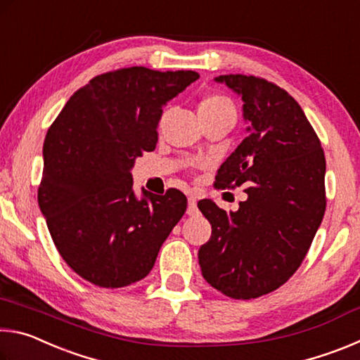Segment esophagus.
I'll return each instance as SVG.
<instances>
[{
	"label": "esophagus",
	"instance_id": "34e87169",
	"mask_svg": "<svg viewBox=\"0 0 360 360\" xmlns=\"http://www.w3.org/2000/svg\"><path fill=\"white\" fill-rule=\"evenodd\" d=\"M187 214H188V216H195V214H198V208H197V197H195V195H188Z\"/></svg>",
	"mask_w": 360,
	"mask_h": 360
}]
</instances>
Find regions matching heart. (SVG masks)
<instances>
[{"label": "heart", "instance_id": "b5f03b06", "mask_svg": "<svg viewBox=\"0 0 360 360\" xmlns=\"http://www.w3.org/2000/svg\"><path fill=\"white\" fill-rule=\"evenodd\" d=\"M222 112H235L231 103L222 95H208L200 101L198 115H214Z\"/></svg>", "mask_w": 360, "mask_h": 360}]
</instances>
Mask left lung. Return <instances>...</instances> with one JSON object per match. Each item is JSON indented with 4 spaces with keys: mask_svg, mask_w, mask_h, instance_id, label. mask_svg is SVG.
Listing matches in <instances>:
<instances>
[{
    "mask_svg": "<svg viewBox=\"0 0 360 360\" xmlns=\"http://www.w3.org/2000/svg\"><path fill=\"white\" fill-rule=\"evenodd\" d=\"M214 81L241 96L248 133L217 169L216 187L246 186L248 198L230 212L200 200L212 233L198 262L212 288L249 300L288 281L311 246L326 211V157L285 90L254 76Z\"/></svg>",
    "mask_w": 360,
    "mask_h": 360,
    "instance_id": "1",
    "label": "left lung"
}]
</instances>
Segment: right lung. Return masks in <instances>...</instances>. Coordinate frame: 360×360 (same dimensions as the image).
Here are the masks:
<instances>
[{
	"label": "right lung",
	"instance_id": "1",
	"mask_svg": "<svg viewBox=\"0 0 360 360\" xmlns=\"http://www.w3.org/2000/svg\"><path fill=\"white\" fill-rule=\"evenodd\" d=\"M198 77L144 66L106 72L79 89L49 129L39 210L60 255L92 284L115 289L148 276L184 216V193L138 195L131 168L155 149L167 103Z\"/></svg>",
	"mask_w": 360,
	"mask_h": 360
}]
</instances>
